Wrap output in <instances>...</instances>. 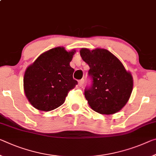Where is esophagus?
Segmentation results:
<instances>
[{"label": "esophagus", "mask_w": 156, "mask_h": 156, "mask_svg": "<svg viewBox=\"0 0 156 156\" xmlns=\"http://www.w3.org/2000/svg\"><path fill=\"white\" fill-rule=\"evenodd\" d=\"M84 83H85V80H84V79H81L78 81V85L80 86V87H82L84 85Z\"/></svg>", "instance_id": "obj_1"}]
</instances>
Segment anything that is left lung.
<instances>
[{
    "mask_svg": "<svg viewBox=\"0 0 156 156\" xmlns=\"http://www.w3.org/2000/svg\"><path fill=\"white\" fill-rule=\"evenodd\" d=\"M81 58L90 66L91 85L85 90L89 105L95 112L112 115L122 110L132 93L133 80L121 61L106 49L82 48Z\"/></svg>",
    "mask_w": 156,
    "mask_h": 156,
    "instance_id": "left-lung-1",
    "label": "left lung"
}]
</instances>
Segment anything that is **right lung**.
I'll return each instance as SVG.
<instances>
[{
    "label": "right lung",
    "mask_w": 156,
    "mask_h": 156,
    "mask_svg": "<svg viewBox=\"0 0 156 156\" xmlns=\"http://www.w3.org/2000/svg\"><path fill=\"white\" fill-rule=\"evenodd\" d=\"M75 51L57 47L45 52L30 65L23 78L25 94L34 108L51 111L65 102L78 82L73 78L70 62Z\"/></svg>",
    "instance_id": "obj_1"
}]
</instances>
